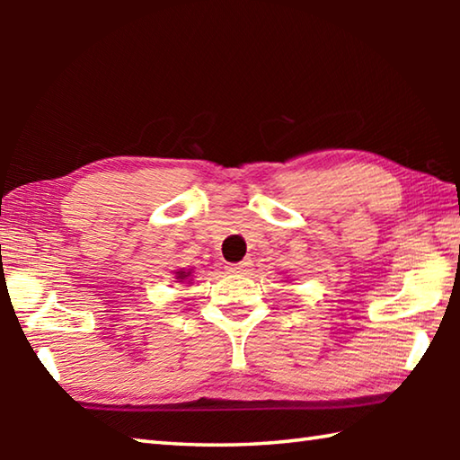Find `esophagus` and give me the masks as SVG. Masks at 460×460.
I'll return each mask as SVG.
<instances>
[{
	"mask_svg": "<svg viewBox=\"0 0 460 460\" xmlns=\"http://www.w3.org/2000/svg\"><path fill=\"white\" fill-rule=\"evenodd\" d=\"M252 266H253L252 260H243L239 263H229L227 270L231 271V274H247V271L252 270Z\"/></svg>",
	"mask_w": 460,
	"mask_h": 460,
	"instance_id": "obj_1",
	"label": "esophagus"
}]
</instances>
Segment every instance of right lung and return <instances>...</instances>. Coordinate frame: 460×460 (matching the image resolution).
I'll use <instances>...</instances> for the list:
<instances>
[{
	"label": "right lung",
	"mask_w": 460,
	"mask_h": 460,
	"mask_svg": "<svg viewBox=\"0 0 460 460\" xmlns=\"http://www.w3.org/2000/svg\"><path fill=\"white\" fill-rule=\"evenodd\" d=\"M176 274H178V279H181V282H182L186 276H190V271H176Z\"/></svg>",
	"instance_id": "obj_1"
}]
</instances>
